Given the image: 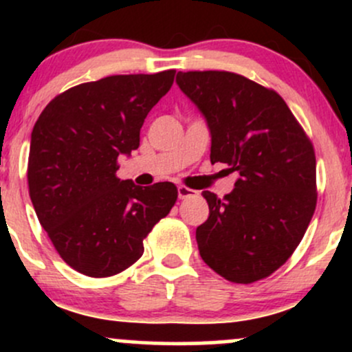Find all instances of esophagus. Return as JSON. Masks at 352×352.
<instances>
[{
	"instance_id": "esophagus-1",
	"label": "esophagus",
	"mask_w": 352,
	"mask_h": 352,
	"mask_svg": "<svg viewBox=\"0 0 352 352\" xmlns=\"http://www.w3.org/2000/svg\"><path fill=\"white\" fill-rule=\"evenodd\" d=\"M179 199H187V197H192V195H195V190H192V188H188V187H185V185H179Z\"/></svg>"
}]
</instances>
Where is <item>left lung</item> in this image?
Segmentation results:
<instances>
[{"label":"left lung","instance_id":"obj_1","mask_svg":"<svg viewBox=\"0 0 352 352\" xmlns=\"http://www.w3.org/2000/svg\"><path fill=\"white\" fill-rule=\"evenodd\" d=\"M177 84L207 119L210 162L238 172L223 199L204 192L210 215L197 228L201 260L232 283L268 278L292 256L316 210V155L273 89L228 71H187Z\"/></svg>","mask_w":352,"mask_h":352}]
</instances>
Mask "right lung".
I'll return each mask as SVG.
<instances>
[{
    "mask_svg": "<svg viewBox=\"0 0 352 352\" xmlns=\"http://www.w3.org/2000/svg\"><path fill=\"white\" fill-rule=\"evenodd\" d=\"M175 69L119 74L60 92L31 134L28 187L39 223L76 272L107 278L142 256L144 240L168 215L172 182L120 180V153L139 148L140 127L170 91Z\"/></svg>",
    "mask_w": 352,
    "mask_h": 352,
    "instance_id": "obj_1",
    "label": "right lung"
}]
</instances>
